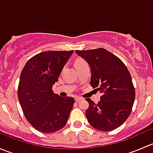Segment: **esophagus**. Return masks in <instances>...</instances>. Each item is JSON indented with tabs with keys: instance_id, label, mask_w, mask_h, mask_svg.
<instances>
[{
	"instance_id": "1",
	"label": "esophagus",
	"mask_w": 153,
	"mask_h": 153,
	"mask_svg": "<svg viewBox=\"0 0 153 153\" xmlns=\"http://www.w3.org/2000/svg\"><path fill=\"white\" fill-rule=\"evenodd\" d=\"M75 100L76 102H79L80 101H81V100H82V98H80V97H76V98H75Z\"/></svg>"
}]
</instances>
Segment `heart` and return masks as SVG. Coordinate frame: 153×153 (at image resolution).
<instances>
[{
    "label": "heart",
    "mask_w": 153,
    "mask_h": 153,
    "mask_svg": "<svg viewBox=\"0 0 153 153\" xmlns=\"http://www.w3.org/2000/svg\"><path fill=\"white\" fill-rule=\"evenodd\" d=\"M86 64V62L84 60H83L82 58H77L75 61V67H79V66L83 65V64Z\"/></svg>",
    "instance_id": "heart-1"
}]
</instances>
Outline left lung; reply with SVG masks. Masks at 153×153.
<instances>
[{
    "label": "left lung",
    "mask_w": 153,
    "mask_h": 153,
    "mask_svg": "<svg viewBox=\"0 0 153 153\" xmlns=\"http://www.w3.org/2000/svg\"><path fill=\"white\" fill-rule=\"evenodd\" d=\"M75 52L90 67L91 86L102 94L97 104L90 98L86 99L89 102L86 111L88 122L98 130H114L127 119L135 101L130 73L118 57L105 49Z\"/></svg>",
    "instance_id": "left-lung-1"
}]
</instances>
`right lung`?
<instances>
[{
	"mask_svg": "<svg viewBox=\"0 0 153 153\" xmlns=\"http://www.w3.org/2000/svg\"><path fill=\"white\" fill-rule=\"evenodd\" d=\"M73 52H41L30 58L21 72L18 99L27 121L39 132L52 133L67 124L75 99L55 94L52 86Z\"/></svg>",
	"mask_w": 153,
	"mask_h": 153,
	"instance_id": "1",
	"label": "right lung"
}]
</instances>
